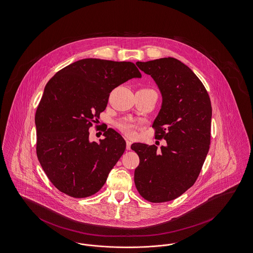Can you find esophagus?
Instances as JSON below:
<instances>
[{"mask_svg": "<svg viewBox=\"0 0 253 253\" xmlns=\"http://www.w3.org/2000/svg\"><path fill=\"white\" fill-rule=\"evenodd\" d=\"M131 142L129 140H126V150H130V147H131Z\"/></svg>", "mask_w": 253, "mask_h": 253, "instance_id": "obj_1", "label": "esophagus"}]
</instances>
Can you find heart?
<instances>
[{
    "label": "heart",
    "instance_id": "heart-1",
    "mask_svg": "<svg viewBox=\"0 0 253 253\" xmlns=\"http://www.w3.org/2000/svg\"><path fill=\"white\" fill-rule=\"evenodd\" d=\"M118 126L125 134L128 135V136H133L135 134V130L137 128L136 124L131 121H128V120L122 121L121 123H119Z\"/></svg>",
    "mask_w": 253,
    "mask_h": 253
}]
</instances>
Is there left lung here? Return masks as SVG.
Here are the masks:
<instances>
[{
    "mask_svg": "<svg viewBox=\"0 0 253 253\" xmlns=\"http://www.w3.org/2000/svg\"><path fill=\"white\" fill-rule=\"evenodd\" d=\"M136 65L157 85L162 103L152 123L155 138L167 145L135 143L139 155L135 186L151 202L172 201L196 182L209 151L212 106L205 87L195 73L173 57Z\"/></svg>",
    "mask_w": 253,
    "mask_h": 253,
    "instance_id": "left-lung-1",
    "label": "left lung"
}]
</instances>
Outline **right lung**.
Masks as SVG:
<instances>
[{"instance_id": "right-lung-1", "label": "right lung", "mask_w": 253, "mask_h": 253, "mask_svg": "<svg viewBox=\"0 0 253 253\" xmlns=\"http://www.w3.org/2000/svg\"><path fill=\"white\" fill-rule=\"evenodd\" d=\"M141 77L132 62L85 58L57 72L45 86L35 114L36 153L60 192L82 199L104 185L126 150V141L108 128L104 139L91 142L89 128L100 119L110 92Z\"/></svg>"}]
</instances>
